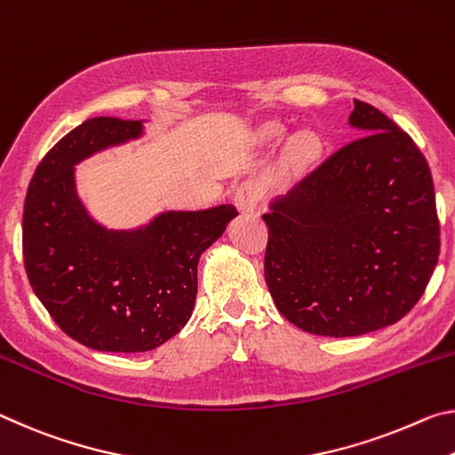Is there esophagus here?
I'll list each match as a JSON object with an SVG mask.
<instances>
[{
    "label": "esophagus",
    "instance_id": "esophagus-1",
    "mask_svg": "<svg viewBox=\"0 0 455 455\" xmlns=\"http://www.w3.org/2000/svg\"><path fill=\"white\" fill-rule=\"evenodd\" d=\"M259 199H262V185H259L256 179H245L243 183H240V188L235 189L234 196L237 210L243 213L256 212Z\"/></svg>",
    "mask_w": 455,
    "mask_h": 455
}]
</instances>
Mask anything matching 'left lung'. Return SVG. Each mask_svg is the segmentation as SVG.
<instances>
[{
  "instance_id": "left-lung-1",
  "label": "left lung",
  "mask_w": 455,
  "mask_h": 455,
  "mask_svg": "<svg viewBox=\"0 0 455 455\" xmlns=\"http://www.w3.org/2000/svg\"><path fill=\"white\" fill-rule=\"evenodd\" d=\"M363 137L274 199L264 276L280 315L320 337L395 324L419 300L439 256L434 179L411 137L367 102Z\"/></svg>"
}]
</instances>
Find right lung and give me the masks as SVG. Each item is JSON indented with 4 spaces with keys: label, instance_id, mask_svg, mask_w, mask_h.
I'll return each instance as SVG.
<instances>
[{
    "label": "right lung",
    "instance_id": "1",
    "mask_svg": "<svg viewBox=\"0 0 455 455\" xmlns=\"http://www.w3.org/2000/svg\"><path fill=\"white\" fill-rule=\"evenodd\" d=\"M143 135V121L88 118L50 148L24 204V264L54 323L94 351H153L183 329L197 264L237 212H165L137 229H107L76 193L74 165Z\"/></svg>",
    "mask_w": 455,
    "mask_h": 455
}]
</instances>
